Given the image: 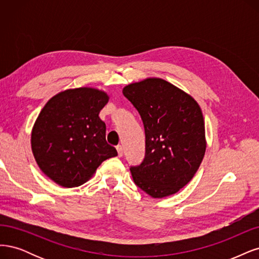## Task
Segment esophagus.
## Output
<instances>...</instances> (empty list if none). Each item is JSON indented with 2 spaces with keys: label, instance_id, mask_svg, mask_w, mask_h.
Returning a JSON list of instances; mask_svg holds the SVG:
<instances>
[{
  "label": "esophagus",
  "instance_id": "34e87169",
  "mask_svg": "<svg viewBox=\"0 0 259 259\" xmlns=\"http://www.w3.org/2000/svg\"><path fill=\"white\" fill-rule=\"evenodd\" d=\"M116 149H117V153H118V156L121 157L122 156V152H123V148L121 145H117L116 146Z\"/></svg>",
  "mask_w": 259,
  "mask_h": 259
}]
</instances>
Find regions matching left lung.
Returning <instances> with one entry per match:
<instances>
[{
  "label": "left lung",
  "instance_id": "8db88e82",
  "mask_svg": "<svg viewBox=\"0 0 259 259\" xmlns=\"http://www.w3.org/2000/svg\"><path fill=\"white\" fill-rule=\"evenodd\" d=\"M145 131V157L130 171L149 196L173 195L194 178L205 152L204 120L195 100L170 82L147 78L122 90Z\"/></svg>",
  "mask_w": 259,
  "mask_h": 259
}]
</instances>
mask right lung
<instances>
[{
    "label": "right lung",
    "mask_w": 259,
    "mask_h": 259,
    "mask_svg": "<svg viewBox=\"0 0 259 259\" xmlns=\"http://www.w3.org/2000/svg\"><path fill=\"white\" fill-rule=\"evenodd\" d=\"M107 101L103 91L77 88L53 97L40 111L32 130V152L39 169L57 184L79 186L104 160L117 156L99 117Z\"/></svg>",
    "instance_id": "add662e5"
}]
</instances>
